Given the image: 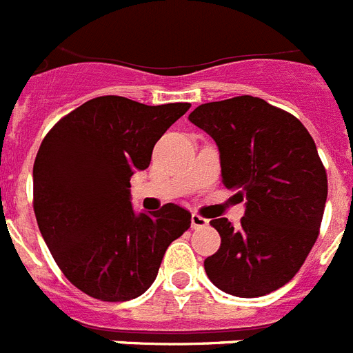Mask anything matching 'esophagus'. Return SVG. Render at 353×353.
Here are the masks:
<instances>
[{
    "label": "esophagus",
    "instance_id": "esophagus-1",
    "mask_svg": "<svg viewBox=\"0 0 353 353\" xmlns=\"http://www.w3.org/2000/svg\"><path fill=\"white\" fill-rule=\"evenodd\" d=\"M192 228H194V230H199V228H205V226H208V219H205V217H201V216H197V214H194V216H192Z\"/></svg>",
    "mask_w": 353,
    "mask_h": 353
}]
</instances>
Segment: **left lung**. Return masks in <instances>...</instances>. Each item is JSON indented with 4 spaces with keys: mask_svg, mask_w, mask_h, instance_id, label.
<instances>
[{
    "mask_svg": "<svg viewBox=\"0 0 353 353\" xmlns=\"http://www.w3.org/2000/svg\"><path fill=\"white\" fill-rule=\"evenodd\" d=\"M188 119L214 137L223 185L246 201L237 228L210 221L221 246L205 259L206 276L232 296H266L296 276L319 236L328 179L316 143L296 116L261 97L205 103Z\"/></svg>",
    "mask_w": 353,
    "mask_h": 353,
    "instance_id": "1",
    "label": "left lung"
}]
</instances>
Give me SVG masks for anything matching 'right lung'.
I'll list each match as a JSON object with an SVG mask.
<instances>
[{"label": "right lung", "instance_id": "1", "mask_svg": "<svg viewBox=\"0 0 353 353\" xmlns=\"http://www.w3.org/2000/svg\"><path fill=\"white\" fill-rule=\"evenodd\" d=\"M190 103L148 107L121 96L83 103L54 125L34 161V214L59 270L108 303L147 292L190 212L167 203L134 214L130 177Z\"/></svg>", "mask_w": 353, "mask_h": 353}]
</instances>
